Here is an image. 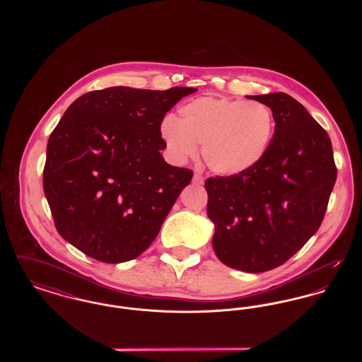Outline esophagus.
Listing matches in <instances>:
<instances>
[{
    "label": "esophagus",
    "instance_id": "esophagus-1",
    "mask_svg": "<svg viewBox=\"0 0 362 362\" xmlns=\"http://www.w3.org/2000/svg\"><path fill=\"white\" fill-rule=\"evenodd\" d=\"M204 182H205V179H204V176L201 173H194V176H192V183L194 185H204Z\"/></svg>",
    "mask_w": 362,
    "mask_h": 362
}]
</instances>
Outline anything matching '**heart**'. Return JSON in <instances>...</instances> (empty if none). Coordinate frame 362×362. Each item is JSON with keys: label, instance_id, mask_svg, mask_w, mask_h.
<instances>
[{"label": "heart", "instance_id": "heart-1", "mask_svg": "<svg viewBox=\"0 0 362 362\" xmlns=\"http://www.w3.org/2000/svg\"><path fill=\"white\" fill-rule=\"evenodd\" d=\"M276 132L272 108L264 103L204 96L183 104L177 121L161 123V137L175 160L197 155L202 145L207 167L220 175H240L257 167Z\"/></svg>", "mask_w": 362, "mask_h": 362}]
</instances>
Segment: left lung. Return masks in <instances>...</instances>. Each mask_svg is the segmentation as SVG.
I'll return each instance as SVG.
<instances>
[{"label": "left lung", "mask_w": 362, "mask_h": 362, "mask_svg": "<svg viewBox=\"0 0 362 362\" xmlns=\"http://www.w3.org/2000/svg\"><path fill=\"white\" fill-rule=\"evenodd\" d=\"M269 105L276 132L263 160L247 173L209 177L213 248L224 264L263 273L284 264L323 221L337 180L326 130L286 93L247 96Z\"/></svg>", "instance_id": "8db88e82"}]
</instances>
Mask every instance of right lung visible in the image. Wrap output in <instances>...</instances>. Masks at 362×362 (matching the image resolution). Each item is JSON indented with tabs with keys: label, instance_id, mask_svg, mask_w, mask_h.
Returning a JSON list of instances; mask_svg holds the SVG:
<instances>
[{
	"label": "right lung",
	"instance_id": "add662e5",
	"mask_svg": "<svg viewBox=\"0 0 362 362\" xmlns=\"http://www.w3.org/2000/svg\"><path fill=\"white\" fill-rule=\"evenodd\" d=\"M197 88L112 86L70 104L49 138L43 189L58 233L104 263L137 258L155 240L192 171L173 167L160 126Z\"/></svg>",
	"mask_w": 362,
	"mask_h": 362
}]
</instances>
